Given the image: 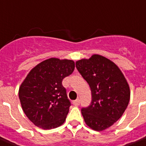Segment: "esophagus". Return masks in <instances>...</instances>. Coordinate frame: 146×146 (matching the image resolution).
<instances>
[{
  "label": "esophagus",
  "mask_w": 146,
  "mask_h": 146,
  "mask_svg": "<svg viewBox=\"0 0 146 146\" xmlns=\"http://www.w3.org/2000/svg\"><path fill=\"white\" fill-rule=\"evenodd\" d=\"M80 100L79 99V98H78V99H76L75 101H73V104H74V106H78L79 104H80Z\"/></svg>",
  "instance_id": "34e87169"
}]
</instances>
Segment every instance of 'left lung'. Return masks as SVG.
I'll list each match as a JSON object with an SVG mask.
<instances>
[{
  "mask_svg": "<svg viewBox=\"0 0 146 146\" xmlns=\"http://www.w3.org/2000/svg\"><path fill=\"white\" fill-rule=\"evenodd\" d=\"M76 68L90 85L92 102L81 109L86 125L101 131L121 117L130 101V88L118 66L101 55L76 62Z\"/></svg>",
  "mask_w": 146,
  "mask_h": 146,
  "instance_id": "8db88e82",
  "label": "left lung"
}]
</instances>
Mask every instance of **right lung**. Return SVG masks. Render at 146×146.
I'll return each instance as SVG.
<instances>
[{"label":"right lung","mask_w":146,"mask_h":146,"mask_svg":"<svg viewBox=\"0 0 146 146\" xmlns=\"http://www.w3.org/2000/svg\"><path fill=\"white\" fill-rule=\"evenodd\" d=\"M74 69L70 60L50 58L35 66L19 88L25 113L37 127L52 129L64 123L71 102L62 80Z\"/></svg>","instance_id":"right-lung-1"}]
</instances>
